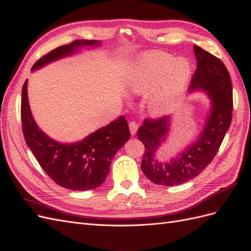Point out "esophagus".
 <instances>
[{"label":"esophagus","instance_id":"34e87169","mask_svg":"<svg viewBox=\"0 0 251 251\" xmlns=\"http://www.w3.org/2000/svg\"><path fill=\"white\" fill-rule=\"evenodd\" d=\"M128 126H130V132H131V135H135L136 133H137V130H138V125L135 123V121H131L130 124H128Z\"/></svg>","mask_w":251,"mask_h":251}]
</instances>
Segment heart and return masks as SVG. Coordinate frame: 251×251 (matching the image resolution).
Here are the masks:
<instances>
[{
    "label": "heart",
    "instance_id": "obj_1",
    "mask_svg": "<svg viewBox=\"0 0 251 251\" xmlns=\"http://www.w3.org/2000/svg\"><path fill=\"white\" fill-rule=\"evenodd\" d=\"M172 67L173 70L170 79L161 87L166 73ZM191 74L192 68L186 60L160 56L144 60L135 66L126 78V85L134 93L138 94L154 91L151 95L149 107L157 115H165L177 107Z\"/></svg>",
    "mask_w": 251,
    "mask_h": 251
}]
</instances>
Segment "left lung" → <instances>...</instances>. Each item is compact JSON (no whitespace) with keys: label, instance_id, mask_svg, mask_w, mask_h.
<instances>
[{"label":"left lung","instance_id":"1","mask_svg":"<svg viewBox=\"0 0 251 251\" xmlns=\"http://www.w3.org/2000/svg\"><path fill=\"white\" fill-rule=\"evenodd\" d=\"M194 51L198 64L189 92H202L210 100L198 137L170 160L162 161L157 153L169 139L173 116L144 120L137 132L146 148L141 170L158 185H179L198 176L216 156L231 124L232 86L228 71L221 60L199 46L195 45Z\"/></svg>","mask_w":251,"mask_h":251}]
</instances>
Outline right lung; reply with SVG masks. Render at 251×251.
Segmentation results:
<instances>
[{
    "mask_svg": "<svg viewBox=\"0 0 251 251\" xmlns=\"http://www.w3.org/2000/svg\"><path fill=\"white\" fill-rule=\"evenodd\" d=\"M101 47L96 40H76L49 52L33 65L40 70L58 59L82 50ZM28 79L22 91V125L27 146L48 176L58 185L72 191H88L100 186L110 172L112 158L130 139V131L124 116L111 121L85 138L75 142H59L37 126L30 109L27 92Z\"/></svg>",
    "mask_w": 251,
    "mask_h": 251,
    "instance_id": "right-lung-1",
    "label": "right lung"
}]
</instances>
